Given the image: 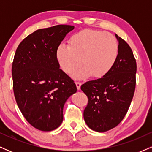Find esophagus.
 Returning a JSON list of instances; mask_svg holds the SVG:
<instances>
[{"label": "esophagus", "mask_w": 152, "mask_h": 152, "mask_svg": "<svg viewBox=\"0 0 152 152\" xmlns=\"http://www.w3.org/2000/svg\"><path fill=\"white\" fill-rule=\"evenodd\" d=\"M81 84H82V83H81V82H78V81L76 82V87H77L78 90H79L80 88H81Z\"/></svg>", "instance_id": "obj_1"}]
</instances>
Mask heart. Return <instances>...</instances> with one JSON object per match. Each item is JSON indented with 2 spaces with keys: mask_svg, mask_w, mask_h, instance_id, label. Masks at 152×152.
Returning <instances> with one entry per match:
<instances>
[{
  "mask_svg": "<svg viewBox=\"0 0 152 152\" xmlns=\"http://www.w3.org/2000/svg\"><path fill=\"white\" fill-rule=\"evenodd\" d=\"M118 55V43L114 36L104 31L85 29L76 33L69 40V46L59 45L56 56L62 70L82 79L91 75L104 77L114 67Z\"/></svg>",
  "mask_w": 152,
  "mask_h": 152,
  "instance_id": "heart-1",
  "label": "heart"
}]
</instances>
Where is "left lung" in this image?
<instances>
[{
	"label": "left lung",
	"instance_id": "8db88e82",
	"mask_svg": "<svg viewBox=\"0 0 152 152\" xmlns=\"http://www.w3.org/2000/svg\"><path fill=\"white\" fill-rule=\"evenodd\" d=\"M118 55L114 67L104 77L87 81L81 89L88 97L83 118L92 130L104 132L124 118L136 87L137 62L132 48L116 34Z\"/></svg>",
	"mask_w": 152,
	"mask_h": 152
}]
</instances>
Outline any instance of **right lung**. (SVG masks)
<instances>
[{"label":"right lung","mask_w":152,"mask_h":152,"mask_svg":"<svg viewBox=\"0 0 152 152\" xmlns=\"http://www.w3.org/2000/svg\"><path fill=\"white\" fill-rule=\"evenodd\" d=\"M74 28L57 25L38 29L20 42L15 51L12 76L15 101L27 121L38 130L50 132L62 123L63 109L76 93V84L60 69L56 51Z\"/></svg>","instance_id":"right-lung-1"}]
</instances>
